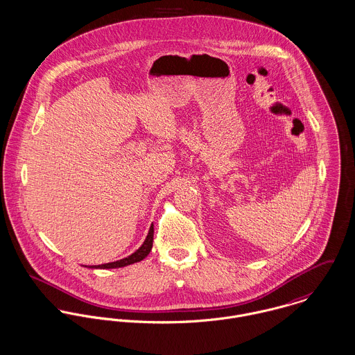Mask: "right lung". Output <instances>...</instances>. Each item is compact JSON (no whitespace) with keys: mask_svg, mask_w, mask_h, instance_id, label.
<instances>
[{"mask_svg":"<svg viewBox=\"0 0 355 355\" xmlns=\"http://www.w3.org/2000/svg\"><path fill=\"white\" fill-rule=\"evenodd\" d=\"M153 233H155V229H153V224L149 229V233L144 241V244L134 252L131 254L130 257L125 259H121V260H116V261H112V263H105V264H98V266H91L89 268H119V267H125V266H129L132 263H137V261H141L142 259L146 258L149 255V252L152 251V245H153Z\"/></svg>","mask_w":355,"mask_h":355,"instance_id":"obj_1","label":"right lung"}]
</instances>
